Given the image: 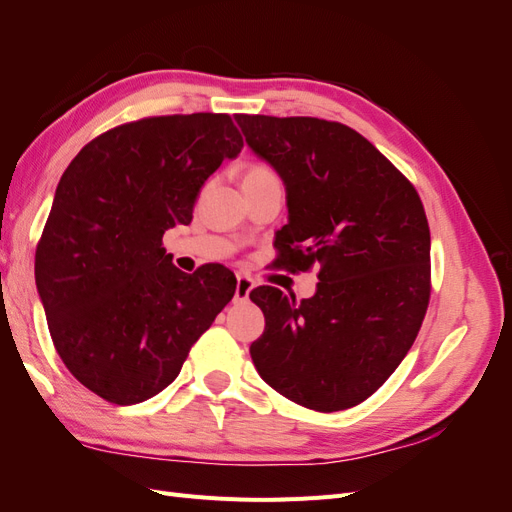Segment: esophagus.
Wrapping results in <instances>:
<instances>
[{"label": "esophagus", "mask_w": 512, "mask_h": 512, "mask_svg": "<svg viewBox=\"0 0 512 512\" xmlns=\"http://www.w3.org/2000/svg\"><path fill=\"white\" fill-rule=\"evenodd\" d=\"M252 288H254V280H252V277L239 273V275H237V288H235V301L243 303V301L250 299Z\"/></svg>", "instance_id": "obj_1"}]
</instances>
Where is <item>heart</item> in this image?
Returning a JSON list of instances; mask_svg holds the SVG:
<instances>
[{
	"label": "heart",
	"mask_w": 512,
	"mask_h": 512,
	"mask_svg": "<svg viewBox=\"0 0 512 512\" xmlns=\"http://www.w3.org/2000/svg\"><path fill=\"white\" fill-rule=\"evenodd\" d=\"M277 177L275 170L267 164H250L245 168V175H243V181H262V179H273Z\"/></svg>",
	"instance_id": "obj_1"
}]
</instances>
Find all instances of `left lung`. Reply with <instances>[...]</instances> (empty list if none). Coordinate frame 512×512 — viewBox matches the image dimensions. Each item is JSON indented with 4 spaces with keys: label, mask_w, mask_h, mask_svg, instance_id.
<instances>
[{
    "label": "left lung",
    "mask_w": 512,
    "mask_h": 512,
    "mask_svg": "<svg viewBox=\"0 0 512 512\" xmlns=\"http://www.w3.org/2000/svg\"><path fill=\"white\" fill-rule=\"evenodd\" d=\"M247 145L286 185L275 265H320L312 299L258 286L265 331L250 346L260 378L303 408L359 406L404 361L431 292L429 224L414 185L344 123L235 115Z\"/></svg>",
    "instance_id": "8db88e82"
}]
</instances>
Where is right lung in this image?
Masks as SVG:
<instances>
[{
  "label": "right lung",
  "instance_id": "1",
  "mask_svg": "<svg viewBox=\"0 0 512 512\" xmlns=\"http://www.w3.org/2000/svg\"><path fill=\"white\" fill-rule=\"evenodd\" d=\"M241 149L226 113L145 117L96 136L61 175L36 286L61 361L111 404L166 389L235 294V273H183L162 237L192 222L203 183Z\"/></svg>",
  "mask_w": 512,
  "mask_h": 512
}]
</instances>
